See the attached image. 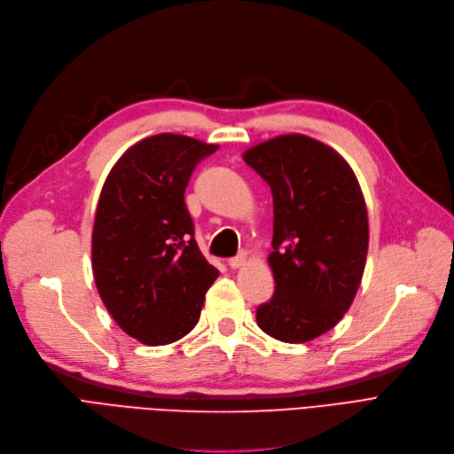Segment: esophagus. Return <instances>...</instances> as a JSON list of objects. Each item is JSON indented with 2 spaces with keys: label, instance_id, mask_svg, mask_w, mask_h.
I'll return each instance as SVG.
<instances>
[{
  "label": "esophagus",
  "instance_id": "obj_1",
  "mask_svg": "<svg viewBox=\"0 0 454 454\" xmlns=\"http://www.w3.org/2000/svg\"><path fill=\"white\" fill-rule=\"evenodd\" d=\"M245 262H247V254L241 252L239 255H235V258H230V260H228V265H230L231 269H239V267L245 265Z\"/></svg>",
  "mask_w": 454,
  "mask_h": 454
}]
</instances>
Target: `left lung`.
<instances>
[{
    "instance_id": "8db88e82",
    "label": "left lung",
    "mask_w": 454,
    "mask_h": 454,
    "mask_svg": "<svg viewBox=\"0 0 454 454\" xmlns=\"http://www.w3.org/2000/svg\"><path fill=\"white\" fill-rule=\"evenodd\" d=\"M243 160L274 204L276 287L255 321L274 340L311 341L341 321L362 282L369 221L360 184L336 150L301 133L255 145Z\"/></svg>"
}]
</instances>
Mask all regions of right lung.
I'll return each mask as SVG.
<instances>
[{
    "mask_svg": "<svg viewBox=\"0 0 454 454\" xmlns=\"http://www.w3.org/2000/svg\"><path fill=\"white\" fill-rule=\"evenodd\" d=\"M216 145L160 133L128 148L111 168L92 228V272L102 302L145 345L182 340L200 319L219 270L194 241L185 187Z\"/></svg>",
    "mask_w": 454,
    "mask_h": 454,
    "instance_id": "1",
    "label": "right lung"
}]
</instances>
